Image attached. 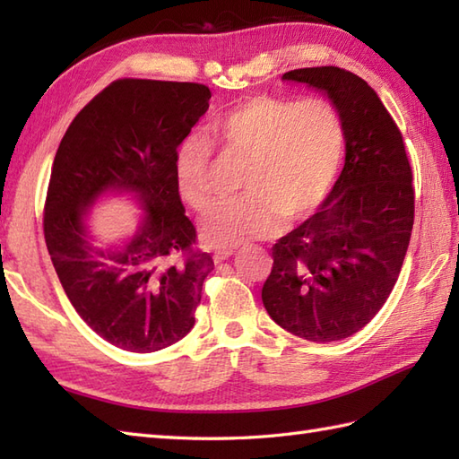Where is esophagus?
<instances>
[{
    "label": "esophagus",
    "mask_w": 459,
    "mask_h": 459,
    "mask_svg": "<svg viewBox=\"0 0 459 459\" xmlns=\"http://www.w3.org/2000/svg\"><path fill=\"white\" fill-rule=\"evenodd\" d=\"M230 256H232V250H229V248H224V250H214L212 260H214V264H221V262L229 260Z\"/></svg>",
    "instance_id": "esophagus-1"
}]
</instances>
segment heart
<instances>
[{"label":"heart","instance_id":"b5f03b06","mask_svg":"<svg viewBox=\"0 0 459 459\" xmlns=\"http://www.w3.org/2000/svg\"><path fill=\"white\" fill-rule=\"evenodd\" d=\"M222 153L248 160L242 175L245 199L222 203L203 221V238L212 247H237L298 221L325 201L343 161L345 126L333 104L252 96L212 124ZM212 148L191 135L175 153V181L195 211L214 203Z\"/></svg>","mask_w":459,"mask_h":459}]
</instances>
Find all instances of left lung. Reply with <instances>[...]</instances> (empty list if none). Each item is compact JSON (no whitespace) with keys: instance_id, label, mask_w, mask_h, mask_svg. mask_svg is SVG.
Listing matches in <instances>:
<instances>
[{"instance_id":"obj_1","label":"left lung","mask_w":459,"mask_h":459,"mask_svg":"<svg viewBox=\"0 0 459 459\" xmlns=\"http://www.w3.org/2000/svg\"><path fill=\"white\" fill-rule=\"evenodd\" d=\"M281 79L329 96L347 153L321 209L272 247L262 304L290 333L329 343L363 329L391 296L414 224L412 169L396 122L360 76L309 66Z\"/></svg>"}]
</instances>
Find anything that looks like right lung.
Returning <instances> with one entry per match:
<instances>
[{
  "mask_svg": "<svg viewBox=\"0 0 459 459\" xmlns=\"http://www.w3.org/2000/svg\"><path fill=\"white\" fill-rule=\"evenodd\" d=\"M199 82L118 79L74 116L48 179L43 232L56 276L84 324L130 353L178 343L195 325L214 268L185 217L175 153L209 108ZM108 188L132 190L149 211L118 251H99L82 221Z\"/></svg>",
  "mask_w": 459,
  "mask_h": 459,
  "instance_id": "right-lung-1",
  "label": "right lung"
}]
</instances>
